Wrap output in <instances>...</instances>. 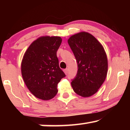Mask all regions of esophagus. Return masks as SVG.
I'll return each instance as SVG.
<instances>
[{"mask_svg":"<svg viewBox=\"0 0 130 130\" xmlns=\"http://www.w3.org/2000/svg\"><path fill=\"white\" fill-rule=\"evenodd\" d=\"M63 71H64V73H65L66 74H67V73H68V70H67V69H64Z\"/></svg>","mask_w":130,"mask_h":130,"instance_id":"34e87169","label":"esophagus"}]
</instances>
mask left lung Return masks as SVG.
<instances>
[{
  "label": "left lung",
  "instance_id": "1",
  "mask_svg": "<svg viewBox=\"0 0 130 130\" xmlns=\"http://www.w3.org/2000/svg\"><path fill=\"white\" fill-rule=\"evenodd\" d=\"M68 44L78 67L71 83L73 89L82 97L91 96L98 92L107 75L108 59L105 50L95 37L86 32L71 36Z\"/></svg>",
  "mask_w": 130,
  "mask_h": 130
}]
</instances>
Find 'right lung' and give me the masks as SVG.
Returning <instances> with one entry per match:
<instances>
[{
	"instance_id": "1",
	"label": "right lung",
	"mask_w": 130,
	"mask_h": 130,
	"mask_svg": "<svg viewBox=\"0 0 130 130\" xmlns=\"http://www.w3.org/2000/svg\"><path fill=\"white\" fill-rule=\"evenodd\" d=\"M60 37H41L26 50L21 63V73L29 91L37 98L50 100L58 92L57 84L66 74L60 68L57 51Z\"/></svg>"
}]
</instances>
